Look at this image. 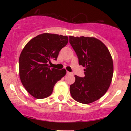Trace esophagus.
Instances as JSON below:
<instances>
[{
    "mask_svg": "<svg viewBox=\"0 0 131 131\" xmlns=\"http://www.w3.org/2000/svg\"><path fill=\"white\" fill-rule=\"evenodd\" d=\"M67 74H68V75H71V74H73V73H70V72H69V71H67Z\"/></svg>",
    "mask_w": 131,
    "mask_h": 131,
    "instance_id": "obj_1",
    "label": "esophagus"
}]
</instances>
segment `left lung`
<instances>
[{
  "label": "left lung",
  "instance_id": "8db88e82",
  "mask_svg": "<svg viewBox=\"0 0 131 131\" xmlns=\"http://www.w3.org/2000/svg\"><path fill=\"white\" fill-rule=\"evenodd\" d=\"M70 43L79 64L85 67L84 77L74 76L75 82L70 88L71 95L79 103H92L104 95L112 82V55L104 43L95 37L70 36Z\"/></svg>",
  "mask_w": 131,
  "mask_h": 131
}]
</instances>
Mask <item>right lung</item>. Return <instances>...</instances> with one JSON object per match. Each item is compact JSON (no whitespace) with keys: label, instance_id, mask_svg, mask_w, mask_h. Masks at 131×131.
<instances>
[{"label":"right lung","instance_id":"1","mask_svg":"<svg viewBox=\"0 0 131 131\" xmlns=\"http://www.w3.org/2000/svg\"><path fill=\"white\" fill-rule=\"evenodd\" d=\"M68 42L67 36L43 33L31 39L19 58V74L25 89L37 99L52 94L54 85L67 73L65 69L50 68L48 63L56 60L58 53Z\"/></svg>","mask_w":131,"mask_h":131}]
</instances>
